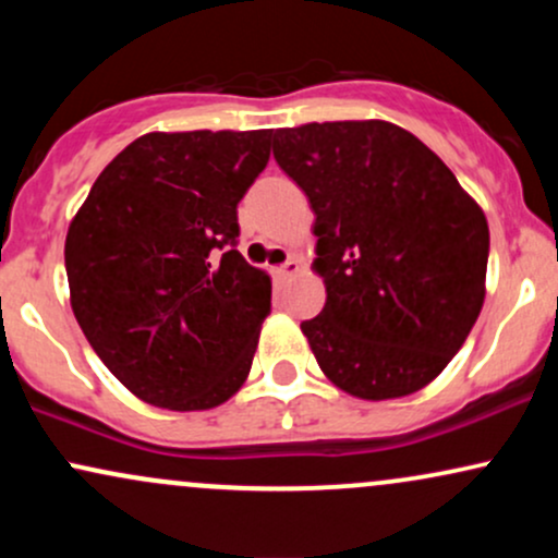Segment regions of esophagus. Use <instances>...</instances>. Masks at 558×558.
Instances as JSON below:
<instances>
[{"label": "esophagus", "mask_w": 558, "mask_h": 558, "mask_svg": "<svg viewBox=\"0 0 558 558\" xmlns=\"http://www.w3.org/2000/svg\"><path fill=\"white\" fill-rule=\"evenodd\" d=\"M299 270H301V262L296 257H288L283 265L275 267V275H278V278H293Z\"/></svg>", "instance_id": "esophagus-1"}]
</instances>
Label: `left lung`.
Returning a JSON list of instances; mask_svg holds the SVG:
<instances>
[{
	"instance_id": "obj_1",
	"label": "left lung",
	"mask_w": 558,
	"mask_h": 558,
	"mask_svg": "<svg viewBox=\"0 0 558 558\" xmlns=\"http://www.w3.org/2000/svg\"><path fill=\"white\" fill-rule=\"evenodd\" d=\"M272 155L315 213L328 301L301 330L319 369L369 401L425 388L483 310V209L438 155L386 120L280 128Z\"/></svg>"
}]
</instances>
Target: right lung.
Masks as SVG:
<instances>
[{"label": "right lung", "instance_id": "1", "mask_svg": "<svg viewBox=\"0 0 558 558\" xmlns=\"http://www.w3.org/2000/svg\"><path fill=\"white\" fill-rule=\"evenodd\" d=\"M267 159L270 131L146 133L70 222L75 319L138 399L213 409L246 380L272 286L235 248L239 202Z\"/></svg>", "mask_w": 558, "mask_h": 558}]
</instances>
